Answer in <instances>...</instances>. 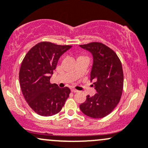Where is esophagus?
<instances>
[{
  "label": "esophagus",
  "mask_w": 148,
  "mask_h": 148,
  "mask_svg": "<svg viewBox=\"0 0 148 148\" xmlns=\"http://www.w3.org/2000/svg\"><path fill=\"white\" fill-rule=\"evenodd\" d=\"M71 92H74V93H77V92H78L79 91L78 90H77V89H71Z\"/></svg>",
  "instance_id": "esophagus-1"
}]
</instances>
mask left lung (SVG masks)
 <instances>
[{
  "instance_id": "8db88e82",
  "label": "left lung",
  "mask_w": 148,
  "mask_h": 148,
  "mask_svg": "<svg viewBox=\"0 0 148 148\" xmlns=\"http://www.w3.org/2000/svg\"><path fill=\"white\" fill-rule=\"evenodd\" d=\"M93 56L90 80L94 81L97 93L86 96L79 108L86 116L102 118L108 115L118 104L123 90V70L115 52L104 44L92 42L80 45Z\"/></svg>"
}]
</instances>
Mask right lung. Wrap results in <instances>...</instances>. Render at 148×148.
Wrapping results in <instances>:
<instances>
[{"mask_svg": "<svg viewBox=\"0 0 148 148\" xmlns=\"http://www.w3.org/2000/svg\"><path fill=\"white\" fill-rule=\"evenodd\" d=\"M71 46L41 42L31 48L25 56L19 71L22 93L31 109L44 117L61 111L71 92L51 84L50 79L60 56Z\"/></svg>", "mask_w": 148, "mask_h": 148, "instance_id": "add662e5", "label": "right lung"}]
</instances>
